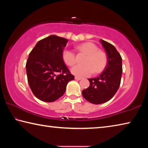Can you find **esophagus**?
Segmentation results:
<instances>
[{
    "mask_svg": "<svg viewBox=\"0 0 148 148\" xmlns=\"http://www.w3.org/2000/svg\"><path fill=\"white\" fill-rule=\"evenodd\" d=\"M75 79H76V80H80V79H82L81 77H77V76H75Z\"/></svg>",
    "mask_w": 148,
    "mask_h": 148,
    "instance_id": "obj_1",
    "label": "esophagus"
}]
</instances>
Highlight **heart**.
I'll use <instances>...</instances> for the list:
<instances>
[{
    "instance_id": "heart-1",
    "label": "heart",
    "mask_w": 148,
    "mask_h": 148,
    "mask_svg": "<svg viewBox=\"0 0 148 148\" xmlns=\"http://www.w3.org/2000/svg\"><path fill=\"white\" fill-rule=\"evenodd\" d=\"M79 51L87 54L84 60V64H78L71 69V72L79 77L89 76L93 73H100L106 68L108 58L104 51L99 50L95 44L86 42L77 47ZM62 59L68 66H73L76 62V56L73 51L64 49L62 53Z\"/></svg>"
}]
</instances>
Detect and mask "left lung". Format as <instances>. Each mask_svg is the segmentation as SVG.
Instances as JSON below:
<instances>
[{"mask_svg": "<svg viewBox=\"0 0 148 148\" xmlns=\"http://www.w3.org/2000/svg\"><path fill=\"white\" fill-rule=\"evenodd\" d=\"M108 56V64L99 77L88 79L90 86L82 91L84 98L92 104H99L110 101L121 84L122 59L113 45L101 40Z\"/></svg>", "mask_w": 148, "mask_h": 148, "instance_id": "8db88e82", "label": "left lung"}]
</instances>
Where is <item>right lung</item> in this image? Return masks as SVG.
Wrapping results in <instances>:
<instances>
[{
	"label": "right lung",
	"mask_w": 148,
	"mask_h": 148,
	"mask_svg": "<svg viewBox=\"0 0 148 148\" xmlns=\"http://www.w3.org/2000/svg\"><path fill=\"white\" fill-rule=\"evenodd\" d=\"M68 40L51 35L38 42L26 63L28 83L34 96L53 102L64 93L69 82L74 79L62 59Z\"/></svg>",
	"instance_id": "right-lung-1"
}]
</instances>
